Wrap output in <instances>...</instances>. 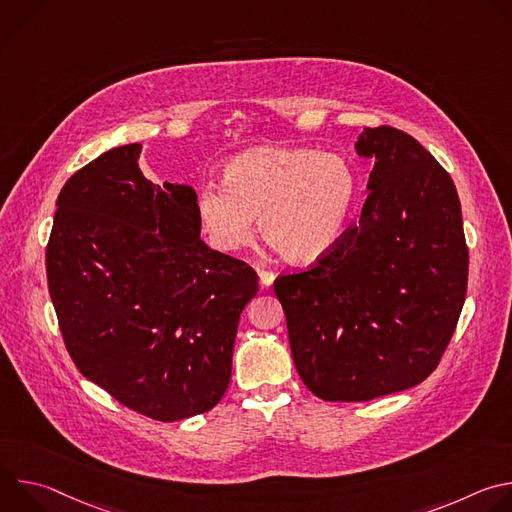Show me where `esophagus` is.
<instances>
[{"label":"esophagus","mask_w":512,"mask_h":512,"mask_svg":"<svg viewBox=\"0 0 512 512\" xmlns=\"http://www.w3.org/2000/svg\"><path fill=\"white\" fill-rule=\"evenodd\" d=\"M259 281L263 287H271L275 281V273L267 271V269H259Z\"/></svg>","instance_id":"34e87169"}]
</instances>
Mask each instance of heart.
<instances>
[{"instance_id":"b5f03b06","label":"heart","mask_w":512,"mask_h":512,"mask_svg":"<svg viewBox=\"0 0 512 512\" xmlns=\"http://www.w3.org/2000/svg\"><path fill=\"white\" fill-rule=\"evenodd\" d=\"M358 196L348 160L314 148H253L231 158L223 184L196 188V218L208 245L233 253L259 233L285 261L310 265L342 239Z\"/></svg>"}]
</instances>
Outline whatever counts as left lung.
<instances>
[{"label": "left lung", "instance_id": "left-lung-1", "mask_svg": "<svg viewBox=\"0 0 512 512\" xmlns=\"http://www.w3.org/2000/svg\"><path fill=\"white\" fill-rule=\"evenodd\" d=\"M354 150L375 164L358 225L314 267L273 283L296 369L324 401H371L427 379L468 287L450 174L389 125L364 129Z\"/></svg>", "mask_w": 512, "mask_h": 512}]
</instances>
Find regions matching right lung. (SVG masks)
I'll return each instance as SVG.
<instances>
[{
    "label": "right lung",
    "instance_id": "obj_1",
    "mask_svg": "<svg viewBox=\"0 0 512 512\" xmlns=\"http://www.w3.org/2000/svg\"><path fill=\"white\" fill-rule=\"evenodd\" d=\"M141 143L72 174L46 247L48 291L70 358L121 405L158 421L223 399L257 273L200 239L196 192L139 170Z\"/></svg>",
    "mask_w": 512,
    "mask_h": 512
}]
</instances>
